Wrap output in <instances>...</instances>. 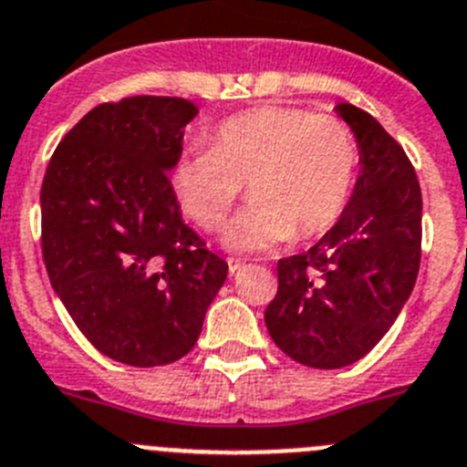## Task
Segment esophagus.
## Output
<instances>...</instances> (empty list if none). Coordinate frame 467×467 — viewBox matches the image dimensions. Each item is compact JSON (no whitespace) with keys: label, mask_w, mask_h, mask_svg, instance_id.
Masks as SVG:
<instances>
[{"label":"esophagus","mask_w":467,"mask_h":467,"mask_svg":"<svg viewBox=\"0 0 467 467\" xmlns=\"http://www.w3.org/2000/svg\"><path fill=\"white\" fill-rule=\"evenodd\" d=\"M228 270H230V275H237V272H242L244 270V260L230 258L228 260Z\"/></svg>","instance_id":"34e87169"}]
</instances>
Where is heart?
I'll return each mask as SVG.
<instances>
[{"label": "heart", "instance_id": "heart-1", "mask_svg": "<svg viewBox=\"0 0 467 467\" xmlns=\"http://www.w3.org/2000/svg\"><path fill=\"white\" fill-rule=\"evenodd\" d=\"M354 132L333 116L265 107L230 116L212 132V149H192L171 170V191L202 230L223 228L242 186L254 202L225 233L233 251L314 239L339 223L358 176Z\"/></svg>", "mask_w": 467, "mask_h": 467}]
</instances>
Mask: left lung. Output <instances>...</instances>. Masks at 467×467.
Wrapping results in <instances>:
<instances>
[{
  "label": "left lung",
  "instance_id": "1",
  "mask_svg": "<svg viewBox=\"0 0 467 467\" xmlns=\"http://www.w3.org/2000/svg\"><path fill=\"white\" fill-rule=\"evenodd\" d=\"M335 111L358 144L347 212L306 254L281 258L265 326L285 356L337 369L363 358L393 326L421 263V188L410 158L368 111Z\"/></svg>",
  "mask_w": 467,
  "mask_h": 467
}]
</instances>
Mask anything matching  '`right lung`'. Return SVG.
I'll list each match as a JSON object with an SVG mask.
<instances>
[{"label":"right lung","mask_w":467,"mask_h":467,"mask_svg":"<svg viewBox=\"0 0 467 467\" xmlns=\"http://www.w3.org/2000/svg\"><path fill=\"white\" fill-rule=\"evenodd\" d=\"M195 116L182 98L99 104L57 144L41 186L53 291L92 347L134 368L183 358L228 276L183 223L167 174Z\"/></svg>","instance_id":"obj_1"}]
</instances>
